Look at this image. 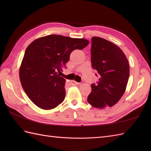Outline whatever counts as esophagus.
<instances>
[{"label":"esophagus","instance_id":"1","mask_svg":"<svg viewBox=\"0 0 151 151\" xmlns=\"http://www.w3.org/2000/svg\"><path fill=\"white\" fill-rule=\"evenodd\" d=\"M69 84H70V85H72V86H74V85L79 84V83H78V82H76V81H69Z\"/></svg>","mask_w":151,"mask_h":151}]
</instances>
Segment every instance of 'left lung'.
Here are the masks:
<instances>
[{
    "mask_svg": "<svg viewBox=\"0 0 151 151\" xmlns=\"http://www.w3.org/2000/svg\"><path fill=\"white\" fill-rule=\"evenodd\" d=\"M91 54V65L99 73V80L97 84H91L88 103L101 110L113 106L126 90L129 61L116 45L99 37H92Z\"/></svg>",
    "mask_w": 151,
    "mask_h": 151,
    "instance_id": "8db88e82",
    "label": "left lung"
}]
</instances>
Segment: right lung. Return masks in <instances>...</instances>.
<instances>
[{
	"mask_svg": "<svg viewBox=\"0 0 151 151\" xmlns=\"http://www.w3.org/2000/svg\"><path fill=\"white\" fill-rule=\"evenodd\" d=\"M83 38L49 35L35 40L27 48L19 68L22 87L31 101L43 110L57 107L65 97V80L58 73L75 49L89 44Z\"/></svg>",
	"mask_w": 151,
	"mask_h": 151,
	"instance_id": "obj_1",
	"label": "right lung"
}]
</instances>
